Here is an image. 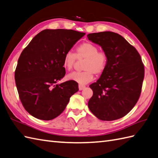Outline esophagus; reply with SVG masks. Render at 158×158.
<instances>
[{"label":"esophagus","mask_w":158,"mask_h":158,"mask_svg":"<svg viewBox=\"0 0 158 158\" xmlns=\"http://www.w3.org/2000/svg\"><path fill=\"white\" fill-rule=\"evenodd\" d=\"M85 85H79V86H78V88H79V90H83L85 88Z\"/></svg>","instance_id":"obj_1"}]
</instances>
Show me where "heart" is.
Instances as JSON below:
<instances>
[{"label": "heart", "instance_id": "b5f03b06", "mask_svg": "<svg viewBox=\"0 0 158 158\" xmlns=\"http://www.w3.org/2000/svg\"><path fill=\"white\" fill-rule=\"evenodd\" d=\"M85 59L82 72H73L67 76L68 80L86 85L94 79V73L101 75L106 69L108 56L106 52L99 51V47L91 43H83L76 48L75 53L68 51L63 58V66L68 71L72 70L76 59Z\"/></svg>", "mask_w": 158, "mask_h": 158}]
</instances>
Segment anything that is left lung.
I'll return each mask as SVG.
<instances>
[{
	"mask_svg": "<svg viewBox=\"0 0 158 158\" xmlns=\"http://www.w3.org/2000/svg\"><path fill=\"white\" fill-rule=\"evenodd\" d=\"M89 40L102 47L108 56L106 69L89 86L93 95L90 111L105 121L125 116L135 107L141 93L144 64L136 48L120 34L112 31L89 34Z\"/></svg>",
	"mask_w": 158,
	"mask_h": 158,
	"instance_id": "1",
	"label": "left lung"
}]
</instances>
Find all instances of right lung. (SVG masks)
Instances as JSON below:
<instances>
[{"label":"right lung","instance_id":"add662e5","mask_svg":"<svg viewBox=\"0 0 158 158\" xmlns=\"http://www.w3.org/2000/svg\"><path fill=\"white\" fill-rule=\"evenodd\" d=\"M85 35L73 30H44L38 33L21 53L15 80L23 107L34 118L51 120L64 111L78 85L64 77L63 58Z\"/></svg>","mask_w":158,"mask_h":158}]
</instances>
